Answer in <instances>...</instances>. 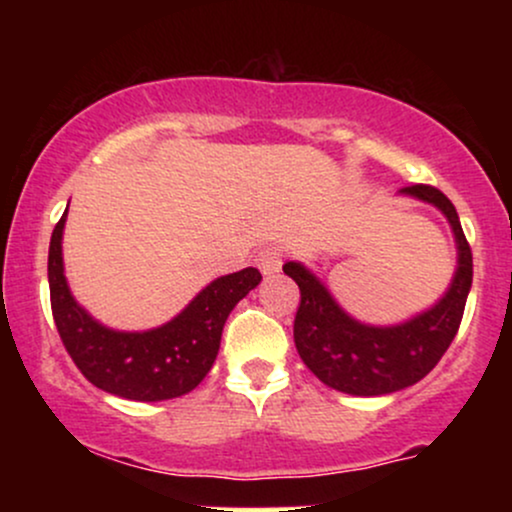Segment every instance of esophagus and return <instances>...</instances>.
Returning a JSON list of instances; mask_svg holds the SVG:
<instances>
[{
  "mask_svg": "<svg viewBox=\"0 0 512 512\" xmlns=\"http://www.w3.org/2000/svg\"><path fill=\"white\" fill-rule=\"evenodd\" d=\"M281 257L284 255H281L279 248L267 245V248H262L260 252H257L255 262H257V267H260V272L264 276H269V274H276L281 269Z\"/></svg>",
  "mask_w": 512,
  "mask_h": 512,
  "instance_id": "esophagus-1",
  "label": "esophagus"
}]
</instances>
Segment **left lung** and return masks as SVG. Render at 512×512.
<instances>
[{
  "label": "left lung",
  "mask_w": 512,
  "mask_h": 512,
  "mask_svg": "<svg viewBox=\"0 0 512 512\" xmlns=\"http://www.w3.org/2000/svg\"><path fill=\"white\" fill-rule=\"evenodd\" d=\"M399 192L443 211L457 245V269L448 291L424 313L390 327L366 325L346 313L305 264H284V274L301 289L293 322L298 354L322 383L346 395H390L426 378L460 330L472 289V250L450 199L431 185H411Z\"/></svg>",
  "instance_id": "1"
}]
</instances>
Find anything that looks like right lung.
<instances>
[{"label": "right lung", "instance_id": "add662e5", "mask_svg": "<svg viewBox=\"0 0 512 512\" xmlns=\"http://www.w3.org/2000/svg\"><path fill=\"white\" fill-rule=\"evenodd\" d=\"M67 211L50 238V303L64 349L88 383L134 402L187 395L214 366L228 315L262 281L255 267L219 276L166 325L120 332L101 325L76 303L64 276L62 233Z\"/></svg>", "mask_w": 512, "mask_h": 512}]
</instances>
